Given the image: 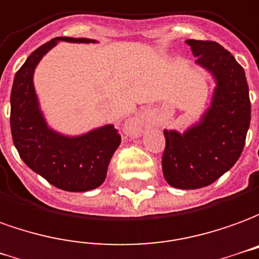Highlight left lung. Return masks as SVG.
I'll return each mask as SVG.
<instances>
[{
  "instance_id": "8db88e82",
  "label": "left lung",
  "mask_w": 259,
  "mask_h": 259,
  "mask_svg": "<svg viewBox=\"0 0 259 259\" xmlns=\"http://www.w3.org/2000/svg\"><path fill=\"white\" fill-rule=\"evenodd\" d=\"M195 64L212 74L216 86L201 120L181 134L164 130L162 168L174 188L197 190L212 184L234 166L250 126L251 103L243 67L216 41L185 40Z\"/></svg>"
}]
</instances>
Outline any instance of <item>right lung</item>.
<instances>
[{
	"instance_id": "1",
	"label": "right lung",
	"mask_w": 259,
	"mask_h": 259,
	"mask_svg": "<svg viewBox=\"0 0 259 259\" xmlns=\"http://www.w3.org/2000/svg\"><path fill=\"white\" fill-rule=\"evenodd\" d=\"M58 41L96 43L85 37H56L27 57L16 72L11 92V133L21 159L34 173L64 191H89L103 184L121 138L113 124L78 137H68L49 126L40 110L33 74Z\"/></svg>"
}]
</instances>
